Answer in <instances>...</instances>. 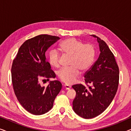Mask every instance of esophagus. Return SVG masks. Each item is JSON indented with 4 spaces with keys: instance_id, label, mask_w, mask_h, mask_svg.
<instances>
[{
    "instance_id": "34e87169",
    "label": "esophagus",
    "mask_w": 131,
    "mask_h": 131,
    "mask_svg": "<svg viewBox=\"0 0 131 131\" xmlns=\"http://www.w3.org/2000/svg\"><path fill=\"white\" fill-rule=\"evenodd\" d=\"M64 88H65L66 89H70L71 88L70 86L69 85H67V84H64Z\"/></svg>"
}]
</instances>
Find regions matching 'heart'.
<instances>
[{
  "mask_svg": "<svg viewBox=\"0 0 131 131\" xmlns=\"http://www.w3.org/2000/svg\"><path fill=\"white\" fill-rule=\"evenodd\" d=\"M60 49L64 54L71 56L70 67L62 68L58 71L59 78L67 84L74 82L80 74V69L85 71L88 70L94 62L95 49L91 44H85L75 38H69L62 41ZM60 55L58 51L52 50L49 52V60L53 67L60 65Z\"/></svg>",
  "mask_w": 131,
  "mask_h": 131,
  "instance_id": "1",
  "label": "heart"
}]
</instances>
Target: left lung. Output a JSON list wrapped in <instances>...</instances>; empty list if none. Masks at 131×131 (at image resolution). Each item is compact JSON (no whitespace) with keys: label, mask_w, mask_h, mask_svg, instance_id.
<instances>
[{"label":"left lung","mask_w":131,"mask_h":131,"mask_svg":"<svg viewBox=\"0 0 131 131\" xmlns=\"http://www.w3.org/2000/svg\"><path fill=\"white\" fill-rule=\"evenodd\" d=\"M97 39L100 53L84 76L88 88L82 84L73 85L76 92L73 101L74 112L84 119H92L101 114L113 100L119 79V67L113 53L104 41Z\"/></svg>","instance_id":"obj_1"}]
</instances>
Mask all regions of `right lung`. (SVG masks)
<instances>
[{
  "mask_svg": "<svg viewBox=\"0 0 131 131\" xmlns=\"http://www.w3.org/2000/svg\"><path fill=\"white\" fill-rule=\"evenodd\" d=\"M60 38L40 35L27 40L19 48L11 69L14 92L21 105L30 113L43 114L51 110L62 88L58 80L49 81L47 87L40 85L42 78L56 77L46 61L45 52Z\"/></svg>",
  "mask_w": 131,
  "mask_h": 131,
  "instance_id": "1",
  "label": "right lung"
}]
</instances>
